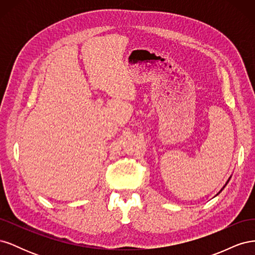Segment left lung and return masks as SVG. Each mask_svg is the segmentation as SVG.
I'll return each mask as SVG.
<instances>
[{"mask_svg": "<svg viewBox=\"0 0 255 255\" xmlns=\"http://www.w3.org/2000/svg\"><path fill=\"white\" fill-rule=\"evenodd\" d=\"M230 179H231V177H230ZM230 179H229V180H228V182H229V181H230ZM228 182H227V184H228ZM227 184H226V185H227ZM226 185H225V186H223V188H225V187H226ZM223 188H222V189H223ZM222 189H221V190H220V191H222ZM220 191H219V192H218V194H220ZM218 194H217V195H218Z\"/></svg>", "mask_w": 255, "mask_h": 255, "instance_id": "1", "label": "left lung"}]
</instances>
